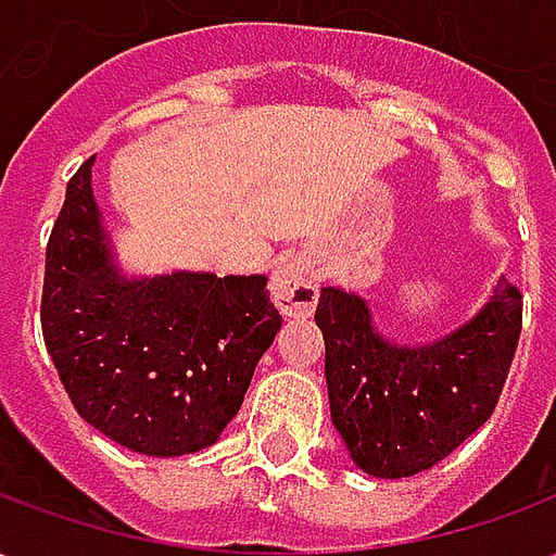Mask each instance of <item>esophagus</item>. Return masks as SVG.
<instances>
[{"label": "esophagus", "instance_id": "34e87169", "mask_svg": "<svg viewBox=\"0 0 556 556\" xmlns=\"http://www.w3.org/2000/svg\"><path fill=\"white\" fill-rule=\"evenodd\" d=\"M270 298L286 318H306L318 303V277L306 258L279 262L270 277Z\"/></svg>", "mask_w": 556, "mask_h": 556}]
</instances>
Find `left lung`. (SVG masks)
Instances as JSON below:
<instances>
[{
	"instance_id": "left-lung-1",
	"label": "left lung",
	"mask_w": 556,
	"mask_h": 556,
	"mask_svg": "<svg viewBox=\"0 0 556 556\" xmlns=\"http://www.w3.org/2000/svg\"><path fill=\"white\" fill-rule=\"evenodd\" d=\"M315 325L330 419L351 462L369 477L402 479L443 462L491 417L521 333V294L501 277L458 327L402 342L378 330L363 294L325 286Z\"/></svg>"
}]
</instances>
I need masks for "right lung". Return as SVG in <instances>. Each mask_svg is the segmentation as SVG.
Returning <instances> with one entry per match:
<instances>
[{"label": "right lung", "mask_w": 556, "mask_h": 556, "mask_svg": "<svg viewBox=\"0 0 556 556\" xmlns=\"http://www.w3.org/2000/svg\"><path fill=\"white\" fill-rule=\"evenodd\" d=\"M67 181L47 243L41 327L77 414L154 458L199 453L241 410L282 327L265 274H127L91 187Z\"/></svg>", "instance_id": "right-lung-1"}]
</instances>
